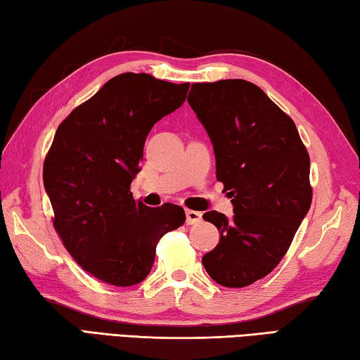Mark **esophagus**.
<instances>
[{
  "label": "esophagus",
  "instance_id": "obj_1",
  "mask_svg": "<svg viewBox=\"0 0 360 360\" xmlns=\"http://www.w3.org/2000/svg\"><path fill=\"white\" fill-rule=\"evenodd\" d=\"M202 219V213L195 212V210H186V224H198Z\"/></svg>",
  "mask_w": 360,
  "mask_h": 360
}]
</instances>
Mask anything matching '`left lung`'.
<instances>
[{"label":"left lung","mask_w":360,"mask_h":360,"mask_svg":"<svg viewBox=\"0 0 360 360\" xmlns=\"http://www.w3.org/2000/svg\"><path fill=\"white\" fill-rule=\"evenodd\" d=\"M214 148L233 218L207 212L219 243L202 257L222 287H248L287 254L311 203L310 158L295 122L246 79L195 83L188 96Z\"/></svg>","instance_id":"left-lung-1"}]
</instances>
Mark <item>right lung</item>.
I'll use <instances>...</instances> for the list:
<instances>
[{"label": "right lung", "mask_w": 360, "mask_h": 360, "mask_svg": "<svg viewBox=\"0 0 360 360\" xmlns=\"http://www.w3.org/2000/svg\"><path fill=\"white\" fill-rule=\"evenodd\" d=\"M189 83L148 73L111 78L58 127L44 162V186L53 226L86 273L116 287H131L150 273L162 235L186 216L174 203L150 208L134 200L147 134L186 100Z\"/></svg>", "instance_id": "add662e5"}]
</instances>
